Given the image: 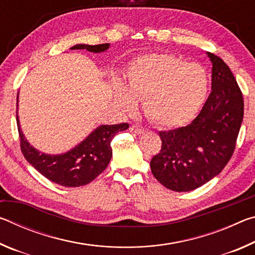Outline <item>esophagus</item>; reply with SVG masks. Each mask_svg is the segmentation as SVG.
<instances>
[{"mask_svg": "<svg viewBox=\"0 0 255 255\" xmlns=\"http://www.w3.org/2000/svg\"><path fill=\"white\" fill-rule=\"evenodd\" d=\"M130 131L138 133V135H140V133L144 132V128H143V126H140V125L136 124V125H132V126L130 127Z\"/></svg>", "mask_w": 255, "mask_h": 255, "instance_id": "1", "label": "esophagus"}]
</instances>
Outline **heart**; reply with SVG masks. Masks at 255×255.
Segmentation results:
<instances>
[{"label": "heart", "instance_id": "heart-1", "mask_svg": "<svg viewBox=\"0 0 255 255\" xmlns=\"http://www.w3.org/2000/svg\"><path fill=\"white\" fill-rule=\"evenodd\" d=\"M129 94L117 90V100L126 112L144 100L148 117L163 127H176L195 117L205 101L208 76L198 64L172 54H154L132 64L128 74Z\"/></svg>", "mask_w": 255, "mask_h": 255}]
</instances>
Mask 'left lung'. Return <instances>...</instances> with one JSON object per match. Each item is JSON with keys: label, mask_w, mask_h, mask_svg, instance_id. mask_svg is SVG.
<instances>
[{"label": "left lung", "mask_w": 255, "mask_h": 255, "mask_svg": "<svg viewBox=\"0 0 255 255\" xmlns=\"http://www.w3.org/2000/svg\"><path fill=\"white\" fill-rule=\"evenodd\" d=\"M213 63L211 92L201 111L184 127L159 131L162 147L150 159L158 182L173 191L195 190L222 172L235 150L244 115L243 94L225 62Z\"/></svg>", "instance_id": "1"}]
</instances>
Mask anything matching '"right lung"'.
Instances as JSON below:
<instances>
[{
  "label": "right lung",
  "mask_w": 255,
  "mask_h": 255,
  "mask_svg": "<svg viewBox=\"0 0 255 255\" xmlns=\"http://www.w3.org/2000/svg\"><path fill=\"white\" fill-rule=\"evenodd\" d=\"M109 48V44L76 45L72 49H86L93 53H101ZM16 125L20 138V147L24 158L38 172L51 182L63 187H81L91 182L107 169L112 156L111 140L116 133L126 130L127 123L98 127L85 140L62 155H47L38 152L30 145L19 126L18 112Z\"/></svg>",
  "instance_id": "obj_1"
}]
</instances>
